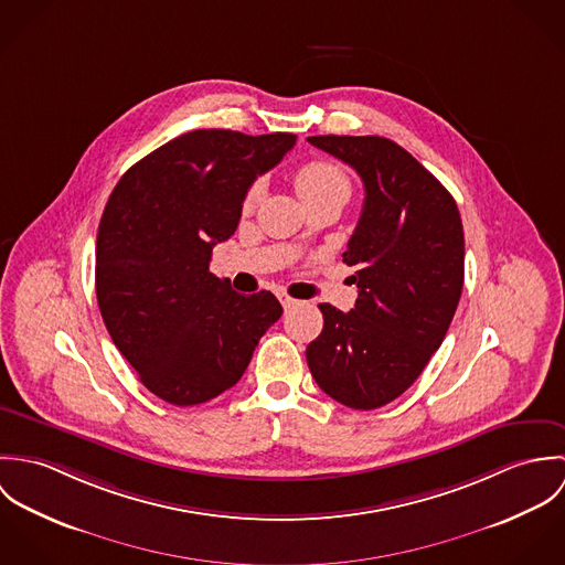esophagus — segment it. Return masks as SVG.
<instances>
[{"instance_id":"obj_1","label":"esophagus","mask_w":565,"mask_h":565,"mask_svg":"<svg viewBox=\"0 0 565 565\" xmlns=\"http://www.w3.org/2000/svg\"><path fill=\"white\" fill-rule=\"evenodd\" d=\"M278 300H280V305L285 307V311H289V309H294V307L298 305V300H294V298L287 296V294H278Z\"/></svg>"}]
</instances>
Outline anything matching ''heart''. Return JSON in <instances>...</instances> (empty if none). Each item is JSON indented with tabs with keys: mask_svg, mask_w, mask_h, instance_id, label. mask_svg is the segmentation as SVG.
<instances>
[{
	"mask_svg": "<svg viewBox=\"0 0 565 565\" xmlns=\"http://www.w3.org/2000/svg\"><path fill=\"white\" fill-rule=\"evenodd\" d=\"M337 186L350 189L348 175L334 162H307L296 173V189H298L302 200H309L313 195H320L323 191H330V189H337ZM260 193H263V182L256 180L254 184H249V189L243 195V209L245 211L254 209L256 202L260 200Z\"/></svg>",
	"mask_w": 565,
	"mask_h": 565,
	"instance_id": "heart-1",
	"label": "heart"
}]
</instances>
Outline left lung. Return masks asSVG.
Here are the masks:
<instances>
[{
	"label": "left lung",
	"mask_w": 565,
	"mask_h": 565,
	"mask_svg": "<svg viewBox=\"0 0 565 565\" xmlns=\"http://www.w3.org/2000/svg\"><path fill=\"white\" fill-rule=\"evenodd\" d=\"M363 180L365 202L343 263L359 298L343 313L320 305L323 328L307 348L323 394L370 411L396 401L441 345L463 289L466 242L455 198L385 137H309Z\"/></svg>",
	"instance_id": "left-lung-1"
}]
</instances>
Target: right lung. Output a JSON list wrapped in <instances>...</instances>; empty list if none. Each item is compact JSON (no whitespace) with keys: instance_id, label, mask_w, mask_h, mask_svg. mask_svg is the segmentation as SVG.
<instances>
[{"instance_id":"obj_1","label":"right lung","mask_w":565,"mask_h":565,"mask_svg":"<svg viewBox=\"0 0 565 565\" xmlns=\"http://www.w3.org/2000/svg\"><path fill=\"white\" fill-rule=\"evenodd\" d=\"M296 135L193 130L132 164L104 209L95 249L102 320L139 381L175 406L202 404L242 379L282 316L269 291L242 296L211 271L235 235L249 184Z\"/></svg>"}]
</instances>
